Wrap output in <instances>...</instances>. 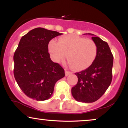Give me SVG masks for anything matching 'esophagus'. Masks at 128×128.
Here are the masks:
<instances>
[{
    "label": "esophagus",
    "instance_id": "1",
    "mask_svg": "<svg viewBox=\"0 0 128 128\" xmlns=\"http://www.w3.org/2000/svg\"><path fill=\"white\" fill-rule=\"evenodd\" d=\"M72 73L71 72H68V71H67V70H65V74H66V76H68V75H69V74H72Z\"/></svg>",
    "mask_w": 128,
    "mask_h": 128
}]
</instances>
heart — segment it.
<instances>
[{
  "label": "heart",
  "mask_w": 128,
  "mask_h": 128,
  "mask_svg": "<svg viewBox=\"0 0 128 128\" xmlns=\"http://www.w3.org/2000/svg\"><path fill=\"white\" fill-rule=\"evenodd\" d=\"M49 50L56 62L63 61L67 54L69 64L77 71L89 67L98 54V46L94 41L73 35L61 36L58 42L50 41Z\"/></svg>",
  "instance_id": "obj_1"
}]
</instances>
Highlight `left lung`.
I'll use <instances>...</instances> for the list:
<instances>
[{"label":"left lung","mask_w":128,"mask_h":128,"mask_svg":"<svg viewBox=\"0 0 128 128\" xmlns=\"http://www.w3.org/2000/svg\"><path fill=\"white\" fill-rule=\"evenodd\" d=\"M88 34L92 35L97 44L98 54L89 67L75 73L78 80L72 88V94L78 102L92 103L98 100L111 84L114 58L106 42L92 34Z\"/></svg>","instance_id":"left-lung-1"}]
</instances>
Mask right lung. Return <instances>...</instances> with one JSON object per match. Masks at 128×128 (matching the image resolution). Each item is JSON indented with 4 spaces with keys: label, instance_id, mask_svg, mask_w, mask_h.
Here are the masks:
<instances>
[{
    "label": "right lung",
    "instance_id": "1",
    "mask_svg": "<svg viewBox=\"0 0 128 128\" xmlns=\"http://www.w3.org/2000/svg\"><path fill=\"white\" fill-rule=\"evenodd\" d=\"M62 34L37 28L20 39L14 55V75L22 92L32 99L46 100L55 83L65 76L64 68L50 58L48 44Z\"/></svg>",
    "mask_w": 128,
    "mask_h": 128
}]
</instances>
